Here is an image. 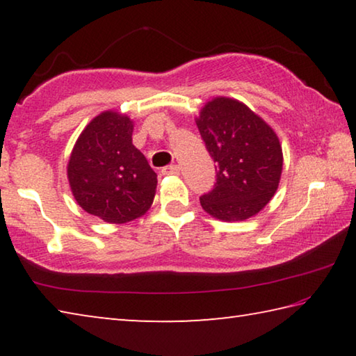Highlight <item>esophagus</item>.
I'll list each match as a JSON object with an SVG mask.
<instances>
[{"instance_id": "1", "label": "esophagus", "mask_w": 356, "mask_h": 356, "mask_svg": "<svg viewBox=\"0 0 356 356\" xmlns=\"http://www.w3.org/2000/svg\"><path fill=\"white\" fill-rule=\"evenodd\" d=\"M161 174H165V176H177V174H180V168L177 165L165 166L163 170H161Z\"/></svg>"}]
</instances>
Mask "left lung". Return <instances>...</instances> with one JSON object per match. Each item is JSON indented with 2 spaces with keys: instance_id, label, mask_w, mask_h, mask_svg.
<instances>
[{
  "instance_id": "1",
  "label": "left lung",
  "mask_w": 356,
  "mask_h": 356,
  "mask_svg": "<svg viewBox=\"0 0 356 356\" xmlns=\"http://www.w3.org/2000/svg\"><path fill=\"white\" fill-rule=\"evenodd\" d=\"M215 161L216 182L200 197L215 218L242 221L267 206L278 188L282 150L278 136L248 106L218 97L196 120Z\"/></svg>"
}]
</instances>
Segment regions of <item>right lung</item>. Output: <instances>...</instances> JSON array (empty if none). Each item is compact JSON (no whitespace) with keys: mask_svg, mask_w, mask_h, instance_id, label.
Returning a JSON list of instances; mask_svg holds the SVG:
<instances>
[{"mask_svg":"<svg viewBox=\"0 0 356 356\" xmlns=\"http://www.w3.org/2000/svg\"><path fill=\"white\" fill-rule=\"evenodd\" d=\"M127 116L105 111L92 119L72 150L67 176L76 202L106 222H127L152 206L156 174L131 143Z\"/></svg>","mask_w":356,"mask_h":356,"instance_id":"1","label":"right lung"}]
</instances>
